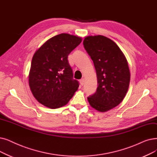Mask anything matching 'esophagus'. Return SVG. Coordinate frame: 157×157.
Wrapping results in <instances>:
<instances>
[{"label": "esophagus", "mask_w": 157, "mask_h": 157, "mask_svg": "<svg viewBox=\"0 0 157 157\" xmlns=\"http://www.w3.org/2000/svg\"><path fill=\"white\" fill-rule=\"evenodd\" d=\"M79 82H80V84H81V85H83L84 83H85V79H84V78L81 79L80 81H79Z\"/></svg>", "instance_id": "1"}]
</instances>
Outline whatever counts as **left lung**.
Listing matches in <instances>:
<instances>
[{
  "mask_svg": "<svg viewBox=\"0 0 157 157\" xmlns=\"http://www.w3.org/2000/svg\"><path fill=\"white\" fill-rule=\"evenodd\" d=\"M83 45L94 62L98 85L88 101L96 110L107 112L119 105L128 92L130 72L127 59L119 46L104 36H88Z\"/></svg>",
  "mask_w": 157,
  "mask_h": 157,
  "instance_id": "left-lung-1",
  "label": "left lung"
}]
</instances>
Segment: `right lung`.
I'll use <instances>...</instances> for the list:
<instances>
[{"label":"right lung","mask_w":157,"mask_h":157,"mask_svg":"<svg viewBox=\"0 0 157 157\" xmlns=\"http://www.w3.org/2000/svg\"><path fill=\"white\" fill-rule=\"evenodd\" d=\"M79 36L62 33L54 36L36 51L29 74V85L42 105L55 109L66 105L79 87L74 79L68 55L81 42Z\"/></svg>","instance_id":"add662e5"}]
</instances>
